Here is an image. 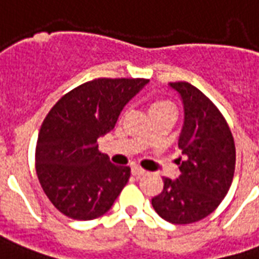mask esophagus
<instances>
[{
  "label": "esophagus",
  "instance_id": "obj_1",
  "mask_svg": "<svg viewBox=\"0 0 259 259\" xmlns=\"http://www.w3.org/2000/svg\"><path fill=\"white\" fill-rule=\"evenodd\" d=\"M132 174L136 176V177H140V176H144L145 170L144 168L139 167V166H133V167H132Z\"/></svg>",
  "mask_w": 259,
  "mask_h": 259
}]
</instances>
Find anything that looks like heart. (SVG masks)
Here are the masks:
<instances>
[{"instance_id":"b5f03b06","label":"heart","mask_w":259,"mask_h":259,"mask_svg":"<svg viewBox=\"0 0 259 259\" xmlns=\"http://www.w3.org/2000/svg\"><path fill=\"white\" fill-rule=\"evenodd\" d=\"M168 107H173V104L170 103V101L166 100H155L152 101L151 104H149V112H152V111L156 110H162V108H168Z\"/></svg>"}]
</instances>
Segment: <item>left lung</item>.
<instances>
[{
	"mask_svg": "<svg viewBox=\"0 0 259 259\" xmlns=\"http://www.w3.org/2000/svg\"><path fill=\"white\" fill-rule=\"evenodd\" d=\"M184 105L177 159L181 176L164 178L163 191L152 198L160 217L171 224H192L211 214L231 188L236 149L231 129L215 105L188 82L168 83Z\"/></svg>",
	"mask_w": 259,
	"mask_h": 259,
	"instance_id": "obj_1",
	"label": "left lung"
}]
</instances>
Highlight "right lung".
I'll return each instance as SVG.
<instances>
[{
  "label": "right lung",
  "instance_id": "right-lung-1",
  "mask_svg": "<svg viewBox=\"0 0 259 259\" xmlns=\"http://www.w3.org/2000/svg\"><path fill=\"white\" fill-rule=\"evenodd\" d=\"M148 79L99 78L61 97L39 130L35 168L53 206L72 220L108 211L127 184L130 167L115 166L97 140L115 127L123 107Z\"/></svg>",
  "mask_w": 259,
  "mask_h": 259
}]
</instances>
